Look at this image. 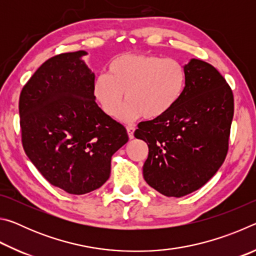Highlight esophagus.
<instances>
[{
  "mask_svg": "<svg viewBox=\"0 0 256 256\" xmlns=\"http://www.w3.org/2000/svg\"><path fill=\"white\" fill-rule=\"evenodd\" d=\"M126 131L128 134V138H134V131H136V128L132 126V125H130V126L126 128Z\"/></svg>",
  "mask_w": 256,
  "mask_h": 256,
  "instance_id": "obj_1",
  "label": "esophagus"
}]
</instances>
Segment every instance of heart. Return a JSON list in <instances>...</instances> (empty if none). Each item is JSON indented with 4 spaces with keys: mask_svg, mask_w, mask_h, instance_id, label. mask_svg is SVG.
Instances as JSON below:
<instances>
[{
    "mask_svg": "<svg viewBox=\"0 0 256 256\" xmlns=\"http://www.w3.org/2000/svg\"><path fill=\"white\" fill-rule=\"evenodd\" d=\"M186 72L178 60L149 54H123L115 58L108 73L94 80V94L105 114L125 123L144 116L157 120L167 114L183 94Z\"/></svg>",
    "mask_w": 256,
    "mask_h": 256,
    "instance_id": "1",
    "label": "heart"
}]
</instances>
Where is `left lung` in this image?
<instances>
[{"mask_svg": "<svg viewBox=\"0 0 256 256\" xmlns=\"http://www.w3.org/2000/svg\"><path fill=\"white\" fill-rule=\"evenodd\" d=\"M178 102L157 120L138 124L134 136L146 142L144 180L166 196L202 188L226 158L234 116L230 86L216 68L192 58Z\"/></svg>", "mask_w": 256, "mask_h": 256, "instance_id": "1", "label": "left lung"}]
</instances>
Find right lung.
<instances>
[{"label": "right lung", "instance_id": "1", "mask_svg": "<svg viewBox=\"0 0 256 256\" xmlns=\"http://www.w3.org/2000/svg\"><path fill=\"white\" fill-rule=\"evenodd\" d=\"M86 54L47 60L19 99L26 154L52 185L76 196L105 184L112 156L128 141L123 125L97 105L94 73L82 60Z\"/></svg>", "mask_w": 256, "mask_h": 256}]
</instances>
